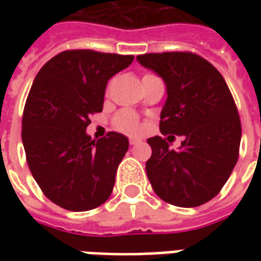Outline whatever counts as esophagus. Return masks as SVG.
Listing matches in <instances>:
<instances>
[{
    "label": "esophagus",
    "instance_id": "obj_1",
    "mask_svg": "<svg viewBox=\"0 0 261 261\" xmlns=\"http://www.w3.org/2000/svg\"><path fill=\"white\" fill-rule=\"evenodd\" d=\"M139 142H141V139H138V138H130V139H129V144H130V145H136V144H139Z\"/></svg>",
    "mask_w": 261,
    "mask_h": 261
}]
</instances>
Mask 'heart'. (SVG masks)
I'll list each match as a JSON object with an SVG mask.
<instances>
[{
    "label": "heart",
    "instance_id": "b5f03b06",
    "mask_svg": "<svg viewBox=\"0 0 261 261\" xmlns=\"http://www.w3.org/2000/svg\"><path fill=\"white\" fill-rule=\"evenodd\" d=\"M113 123H115V127L117 130H120V132H123V134H127V135H136V134L141 130L139 119L136 117L135 113H132V112H129V110L120 112V113L115 117Z\"/></svg>",
    "mask_w": 261,
    "mask_h": 261
}]
</instances>
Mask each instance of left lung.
<instances>
[{
	"label": "left lung",
	"instance_id": "left-lung-1",
	"mask_svg": "<svg viewBox=\"0 0 261 261\" xmlns=\"http://www.w3.org/2000/svg\"><path fill=\"white\" fill-rule=\"evenodd\" d=\"M136 59L167 86L160 130L168 138L148 139L149 183L170 205H203L221 192L238 160L241 122L232 94L215 66L192 52L145 54ZM174 135L184 136L175 151L168 148Z\"/></svg>",
	"mask_w": 261,
	"mask_h": 261
}]
</instances>
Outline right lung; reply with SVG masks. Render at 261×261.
Wrapping results in <instances>:
<instances>
[{
  "mask_svg": "<svg viewBox=\"0 0 261 261\" xmlns=\"http://www.w3.org/2000/svg\"><path fill=\"white\" fill-rule=\"evenodd\" d=\"M132 55L65 50L37 72L25 100L21 139L25 160L43 195L72 212L103 205L129 148L125 135L86 134L103 110L107 81L132 64Z\"/></svg>",
  "mask_w": 261,
  "mask_h": 261,
  "instance_id": "obj_1",
  "label": "right lung"
}]
</instances>
